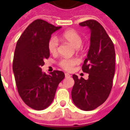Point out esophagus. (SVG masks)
Segmentation results:
<instances>
[{
	"mask_svg": "<svg viewBox=\"0 0 130 130\" xmlns=\"http://www.w3.org/2000/svg\"><path fill=\"white\" fill-rule=\"evenodd\" d=\"M65 77H66V78H68V77H71V75H70V74H69V73H65Z\"/></svg>",
	"mask_w": 130,
	"mask_h": 130,
	"instance_id": "34e87169",
	"label": "esophagus"
}]
</instances>
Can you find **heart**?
I'll list each match as a JSON object with an SVG mask.
<instances>
[{
	"label": "heart",
	"mask_w": 130,
	"mask_h": 130,
	"mask_svg": "<svg viewBox=\"0 0 130 130\" xmlns=\"http://www.w3.org/2000/svg\"><path fill=\"white\" fill-rule=\"evenodd\" d=\"M63 40L72 44L75 48H78L82 44L83 40L81 35L76 30L73 29L68 30L62 34ZM58 47V40L56 37L53 36L49 39L48 42V50L51 54H55L57 52ZM79 63L78 59L75 58H62L58 62V65L63 70L70 72L72 70L73 67Z\"/></svg>",
	"instance_id": "b5f03b06"
}]
</instances>
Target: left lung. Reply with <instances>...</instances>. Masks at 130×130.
Instances as JSON below:
<instances>
[{"label":"left lung","instance_id":"obj_1","mask_svg":"<svg viewBox=\"0 0 130 130\" xmlns=\"http://www.w3.org/2000/svg\"><path fill=\"white\" fill-rule=\"evenodd\" d=\"M90 30V45L82 70L88 79L73 75L75 83L72 90L73 102L80 109L92 111L104 104L111 92L115 71V51L106 31L95 20L80 23Z\"/></svg>","mask_w":130,"mask_h":130}]
</instances>
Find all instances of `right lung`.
Segmentation results:
<instances>
[{
	"label": "right lung",
	"instance_id": "add662e5",
	"mask_svg": "<svg viewBox=\"0 0 130 130\" xmlns=\"http://www.w3.org/2000/svg\"><path fill=\"white\" fill-rule=\"evenodd\" d=\"M60 28L36 19L26 27L16 44L13 72L18 91L25 104L38 111L51 105L58 84L65 77L58 70L47 75L41 68L50 55L48 42L51 34Z\"/></svg>",
	"mask_w": 130,
	"mask_h": 130
}]
</instances>
